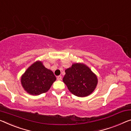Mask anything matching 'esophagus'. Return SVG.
Instances as JSON below:
<instances>
[{
  "instance_id": "obj_1",
  "label": "esophagus",
  "mask_w": 131,
  "mask_h": 131,
  "mask_svg": "<svg viewBox=\"0 0 131 131\" xmlns=\"http://www.w3.org/2000/svg\"><path fill=\"white\" fill-rule=\"evenodd\" d=\"M57 79L58 80H61L62 79V77H61V75L57 76Z\"/></svg>"
}]
</instances>
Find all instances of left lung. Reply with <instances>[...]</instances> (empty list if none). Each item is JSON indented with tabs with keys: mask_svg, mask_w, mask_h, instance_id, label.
Returning a JSON list of instances; mask_svg holds the SVG:
<instances>
[{
	"mask_svg": "<svg viewBox=\"0 0 131 131\" xmlns=\"http://www.w3.org/2000/svg\"><path fill=\"white\" fill-rule=\"evenodd\" d=\"M65 71L63 82L72 94L84 97L95 90L98 82L97 77L85 64H74Z\"/></svg>",
	"mask_w": 131,
	"mask_h": 131,
	"instance_id": "8db88e82",
	"label": "left lung"
}]
</instances>
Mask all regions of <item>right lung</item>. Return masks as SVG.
I'll use <instances>...</instances> for the list:
<instances>
[{
	"instance_id": "obj_1",
	"label": "right lung",
	"mask_w": 131,
	"mask_h": 131,
	"mask_svg": "<svg viewBox=\"0 0 131 131\" xmlns=\"http://www.w3.org/2000/svg\"><path fill=\"white\" fill-rule=\"evenodd\" d=\"M56 80L53 71L46 68L41 61H36L21 76V82L28 93L38 95L47 92Z\"/></svg>"
}]
</instances>
